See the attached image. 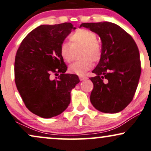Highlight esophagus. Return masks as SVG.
Masks as SVG:
<instances>
[{"label":"esophagus","instance_id":"34e87169","mask_svg":"<svg viewBox=\"0 0 151 151\" xmlns=\"http://www.w3.org/2000/svg\"><path fill=\"white\" fill-rule=\"evenodd\" d=\"M79 78L81 81H84V80H87V78L86 76H79Z\"/></svg>","mask_w":151,"mask_h":151}]
</instances>
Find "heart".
Returning a JSON list of instances; mask_svg holds the SVG:
<instances>
[{"label": "heart", "instance_id": "b5f03b06", "mask_svg": "<svg viewBox=\"0 0 151 151\" xmlns=\"http://www.w3.org/2000/svg\"><path fill=\"white\" fill-rule=\"evenodd\" d=\"M70 43L61 45L59 53L65 62L71 61L74 50L83 47L81 61L73 62L69 66L70 72L78 75H84L92 66V61H97L101 58V47L97 42L96 33L85 29H78L69 36Z\"/></svg>", "mask_w": 151, "mask_h": 151}]
</instances>
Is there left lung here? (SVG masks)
Segmentation results:
<instances>
[{
  "mask_svg": "<svg viewBox=\"0 0 151 151\" xmlns=\"http://www.w3.org/2000/svg\"><path fill=\"white\" fill-rule=\"evenodd\" d=\"M101 40L100 61L90 78L94 84L90 101L98 111L116 113L132 101L141 76L139 49L129 33L109 22L83 23Z\"/></svg>",
  "mask_w": 151,
  "mask_h": 151,
  "instance_id": "obj_1",
  "label": "left lung"
}]
</instances>
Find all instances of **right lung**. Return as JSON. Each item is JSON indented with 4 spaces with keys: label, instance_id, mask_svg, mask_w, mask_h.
I'll return each mask as SVG.
<instances>
[{
    "label": "right lung",
    "instance_id": "right-lung-1",
    "mask_svg": "<svg viewBox=\"0 0 151 151\" xmlns=\"http://www.w3.org/2000/svg\"><path fill=\"white\" fill-rule=\"evenodd\" d=\"M75 29L71 23L39 26L24 38L17 52V88L27 109L41 118L64 112L72 89L80 82L77 75L65 73L67 66L59 53L61 45ZM53 72L60 73L58 79L51 78Z\"/></svg>",
    "mask_w": 151,
    "mask_h": 151
}]
</instances>
